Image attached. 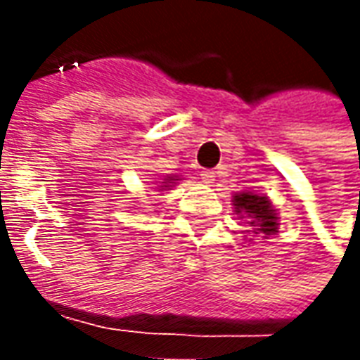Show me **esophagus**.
<instances>
[{"label": "esophagus", "mask_w": 360, "mask_h": 360, "mask_svg": "<svg viewBox=\"0 0 360 360\" xmlns=\"http://www.w3.org/2000/svg\"><path fill=\"white\" fill-rule=\"evenodd\" d=\"M200 177H202L204 183H214L216 181V172L214 169H204V172H200Z\"/></svg>", "instance_id": "obj_1"}]
</instances>
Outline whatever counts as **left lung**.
<instances>
[{
	"instance_id": "8db88e82",
	"label": "left lung",
	"mask_w": 360,
	"mask_h": 360,
	"mask_svg": "<svg viewBox=\"0 0 360 360\" xmlns=\"http://www.w3.org/2000/svg\"><path fill=\"white\" fill-rule=\"evenodd\" d=\"M235 212H245L249 216V224L255 229V233L271 235L278 229V218L276 210L271 208L270 200L266 196L243 193L233 198Z\"/></svg>"
}]
</instances>
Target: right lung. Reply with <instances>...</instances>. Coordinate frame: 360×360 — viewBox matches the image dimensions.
<instances>
[{"label": "right lung", "instance_id": "right-lung-1", "mask_svg": "<svg viewBox=\"0 0 360 360\" xmlns=\"http://www.w3.org/2000/svg\"><path fill=\"white\" fill-rule=\"evenodd\" d=\"M169 181H173V179H169ZM169 181H165V183H169ZM165 187H167V185H165Z\"/></svg>", "mask_w": 360, "mask_h": 360}]
</instances>
